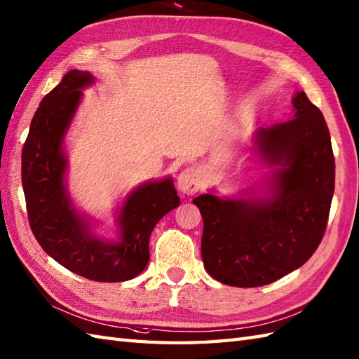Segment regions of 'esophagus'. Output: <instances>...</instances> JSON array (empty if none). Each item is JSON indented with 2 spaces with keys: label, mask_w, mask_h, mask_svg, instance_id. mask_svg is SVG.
<instances>
[{
  "label": "esophagus",
  "mask_w": 359,
  "mask_h": 359,
  "mask_svg": "<svg viewBox=\"0 0 359 359\" xmlns=\"http://www.w3.org/2000/svg\"><path fill=\"white\" fill-rule=\"evenodd\" d=\"M200 185H202V182H200L198 170L187 168L179 174L177 187H179V191L182 194L193 196L194 193H197V191L200 189Z\"/></svg>",
  "instance_id": "esophagus-1"
}]
</instances>
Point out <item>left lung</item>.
<instances>
[{"label":"left lung","instance_id":"obj_1","mask_svg":"<svg viewBox=\"0 0 359 359\" xmlns=\"http://www.w3.org/2000/svg\"><path fill=\"white\" fill-rule=\"evenodd\" d=\"M286 122L258 128L252 151L269 166L264 180L236 197L210 191L193 200L203 217L202 260L228 286L257 287L303 266L326 231L335 189L327 123L304 91Z\"/></svg>","mask_w":359,"mask_h":359}]
</instances>
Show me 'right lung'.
I'll list each match as a JSON object with an SVG mask.
<instances>
[{"instance_id": "obj_1", "label": "right lung", "mask_w": 359, "mask_h": 359, "mask_svg": "<svg viewBox=\"0 0 359 359\" xmlns=\"http://www.w3.org/2000/svg\"><path fill=\"white\" fill-rule=\"evenodd\" d=\"M95 84L90 72L70 70L41 101L22 148L21 177L33 236L69 271L93 281L118 283L137 277L149 260V236L163 215L180 205L171 177L131 189L116 211L118 238L95 234L91 220L74 208L64 148L67 131Z\"/></svg>"}]
</instances>
